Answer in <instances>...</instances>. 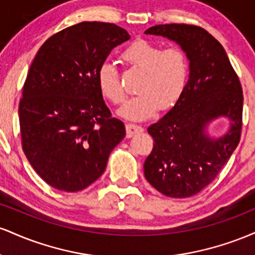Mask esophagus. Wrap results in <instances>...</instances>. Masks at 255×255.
I'll return each mask as SVG.
<instances>
[{
  "mask_svg": "<svg viewBox=\"0 0 255 255\" xmlns=\"http://www.w3.org/2000/svg\"><path fill=\"white\" fill-rule=\"evenodd\" d=\"M126 130H127V137H131V136L136 135V134L142 133V131H144V128H142L141 126L127 124L126 125Z\"/></svg>",
  "mask_w": 255,
  "mask_h": 255,
  "instance_id": "obj_1",
  "label": "esophagus"
}]
</instances>
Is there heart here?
<instances>
[{"label": "heart", "instance_id": "heart-1", "mask_svg": "<svg viewBox=\"0 0 255 255\" xmlns=\"http://www.w3.org/2000/svg\"><path fill=\"white\" fill-rule=\"evenodd\" d=\"M122 58L130 67L145 73L139 86L141 95L130 98L119 111V115L130 121H142L157 113L169 110L182 96L189 74L186 52L178 46L163 49L160 45L139 39L122 52ZM98 86L105 98L121 104L126 93L120 81L115 64L105 61L99 66Z\"/></svg>", "mask_w": 255, "mask_h": 255}]
</instances>
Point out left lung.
Here are the masks:
<instances>
[{
  "label": "left lung",
  "mask_w": 255,
  "mask_h": 255,
  "mask_svg": "<svg viewBox=\"0 0 255 255\" xmlns=\"http://www.w3.org/2000/svg\"><path fill=\"white\" fill-rule=\"evenodd\" d=\"M145 33L180 45L189 61V75L177 103L147 128L154 144L144 174L166 197L188 198L215 180L238 147L242 87L222 44L204 28L156 25ZM219 118L227 119L230 127L222 136H210L209 125Z\"/></svg>",
  "instance_id": "left-lung-1"
}]
</instances>
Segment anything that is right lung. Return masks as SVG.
Wrapping results in <instances>:
<instances>
[{
    "label": "right lung",
    "instance_id": "add662e5",
    "mask_svg": "<svg viewBox=\"0 0 255 255\" xmlns=\"http://www.w3.org/2000/svg\"><path fill=\"white\" fill-rule=\"evenodd\" d=\"M130 38L114 24L84 21L40 46L19 104L22 150L46 183L78 192L102 176L124 122L111 118L97 73L115 46Z\"/></svg>",
    "mask_w": 255,
    "mask_h": 255
}]
</instances>
